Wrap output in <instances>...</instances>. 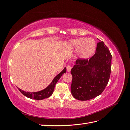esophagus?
<instances>
[{
  "label": "esophagus",
  "mask_w": 130,
  "mask_h": 130,
  "mask_svg": "<svg viewBox=\"0 0 130 130\" xmlns=\"http://www.w3.org/2000/svg\"><path fill=\"white\" fill-rule=\"evenodd\" d=\"M71 69H72V67L70 65H68L67 66V71L68 72H70V70H71Z\"/></svg>",
  "instance_id": "esophagus-1"
}]
</instances>
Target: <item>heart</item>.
I'll return each mask as SVG.
<instances>
[{"label":"heart","mask_w":130,"mask_h":130,"mask_svg":"<svg viewBox=\"0 0 130 130\" xmlns=\"http://www.w3.org/2000/svg\"><path fill=\"white\" fill-rule=\"evenodd\" d=\"M70 44L76 50H79L78 55L82 60H87L91 57L96 50V44L92 38H80L70 41Z\"/></svg>","instance_id":"obj_1"}]
</instances>
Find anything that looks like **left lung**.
<instances>
[{"label": "left lung", "instance_id": "left-lung-1", "mask_svg": "<svg viewBox=\"0 0 130 130\" xmlns=\"http://www.w3.org/2000/svg\"><path fill=\"white\" fill-rule=\"evenodd\" d=\"M112 57L108 48L101 41L97 44L95 54L89 60L77 59L70 71L74 98L84 101L100 95L109 80Z\"/></svg>", "mask_w": 130, "mask_h": 130}]
</instances>
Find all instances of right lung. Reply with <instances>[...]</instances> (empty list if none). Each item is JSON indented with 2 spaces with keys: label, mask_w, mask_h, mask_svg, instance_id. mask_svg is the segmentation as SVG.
Here are the masks:
<instances>
[{
  "label": "right lung",
  "mask_w": 130,
  "mask_h": 130,
  "mask_svg": "<svg viewBox=\"0 0 130 130\" xmlns=\"http://www.w3.org/2000/svg\"><path fill=\"white\" fill-rule=\"evenodd\" d=\"M66 72V68L65 67L61 73H59L54 77L52 82H51L48 87L44 89L40 90V91L36 92H26L18 88L22 94H23L24 96L30 98V99H33L35 100H42L45 99V98H48L52 95L54 92L55 86L57 82L61 78L62 75Z\"/></svg>",
  "instance_id": "right-lung-1"
}]
</instances>
